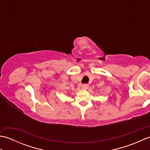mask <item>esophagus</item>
<instances>
[{
  "instance_id": "obj_1",
  "label": "esophagus",
  "mask_w": 150,
  "mask_h": 150,
  "mask_svg": "<svg viewBox=\"0 0 150 150\" xmlns=\"http://www.w3.org/2000/svg\"><path fill=\"white\" fill-rule=\"evenodd\" d=\"M88 87V84H84L82 85V88H84V89H86Z\"/></svg>"
}]
</instances>
